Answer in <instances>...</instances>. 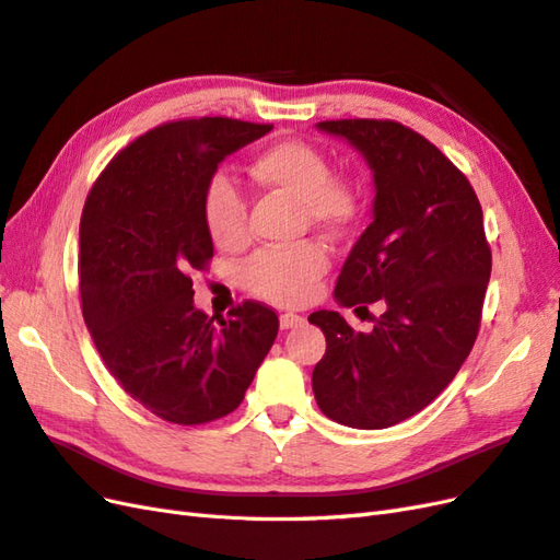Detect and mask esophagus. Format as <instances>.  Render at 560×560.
<instances>
[{
  "label": "esophagus",
  "instance_id": "obj_1",
  "mask_svg": "<svg viewBox=\"0 0 560 560\" xmlns=\"http://www.w3.org/2000/svg\"><path fill=\"white\" fill-rule=\"evenodd\" d=\"M279 324L281 328H293V326H303L305 324V317H300V314H293V312H285L279 317Z\"/></svg>",
  "mask_w": 560,
  "mask_h": 560
}]
</instances>
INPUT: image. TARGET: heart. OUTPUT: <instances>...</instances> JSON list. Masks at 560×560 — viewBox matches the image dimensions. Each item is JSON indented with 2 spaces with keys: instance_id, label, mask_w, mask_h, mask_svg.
<instances>
[{
  "instance_id": "b5f03b06",
  "label": "heart",
  "mask_w": 560,
  "mask_h": 560,
  "mask_svg": "<svg viewBox=\"0 0 560 560\" xmlns=\"http://www.w3.org/2000/svg\"><path fill=\"white\" fill-rule=\"evenodd\" d=\"M250 172L257 182L300 200V210L310 224L342 229L354 218V191L346 182L331 177L324 153L305 141L269 143L253 155ZM203 214L208 234L220 248H234L246 238V200L232 177L222 172L208 184ZM326 265L328 257L319 243L305 241L293 248L257 253L243 269V283L255 295L298 305L312 295Z\"/></svg>"
}]
</instances>
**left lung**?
Masks as SVG:
<instances>
[{
    "label": "left lung",
    "mask_w": 560,
    "mask_h": 560,
    "mask_svg": "<svg viewBox=\"0 0 560 560\" xmlns=\"http://www.w3.org/2000/svg\"><path fill=\"white\" fill-rule=\"evenodd\" d=\"M374 175L371 224L340 269L342 307L383 303L369 334L338 312L310 324L326 336L312 371L319 409L342 425L381 430L447 388L476 342L492 271L482 208L468 179L425 137L393 120H326Z\"/></svg>",
    "instance_id": "1"
}]
</instances>
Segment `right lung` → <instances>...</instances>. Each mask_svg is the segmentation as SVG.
<instances>
[{
	"mask_svg": "<svg viewBox=\"0 0 560 560\" xmlns=\"http://www.w3.org/2000/svg\"><path fill=\"white\" fill-rule=\"evenodd\" d=\"M271 132L232 118L155 127L102 172L80 220L82 317L104 364L155 417L198 425L232 413L279 331L275 310L243 303L214 324L191 271L212 238L203 200L226 155Z\"/></svg>",
	"mask_w": 560,
	"mask_h": 560,
	"instance_id": "1",
	"label": "right lung"
}]
</instances>
